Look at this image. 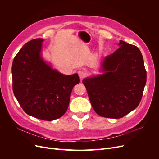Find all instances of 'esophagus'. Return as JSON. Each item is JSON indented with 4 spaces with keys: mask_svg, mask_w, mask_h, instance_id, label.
<instances>
[{
    "mask_svg": "<svg viewBox=\"0 0 159 159\" xmlns=\"http://www.w3.org/2000/svg\"><path fill=\"white\" fill-rule=\"evenodd\" d=\"M78 74H79V77H80L81 79H84V78L86 76V73L84 71H83V70H80V71H79Z\"/></svg>",
    "mask_w": 159,
    "mask_h": 159,
    "instance_id": "1",
    "label": "esophagus"
}]
</instances>
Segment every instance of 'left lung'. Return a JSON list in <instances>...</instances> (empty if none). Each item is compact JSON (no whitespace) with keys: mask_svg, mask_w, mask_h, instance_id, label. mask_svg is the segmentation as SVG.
<instances>
[{"mask_svg":"<svg viewBox=\"0 0 159 159\" xmlns=\"http://www.w3.org/2000/svg\"><path fill=\"white\" fill-rule=\"evenodd\" d=\"M116 51L102 62L105 73L85 79L95 111L106 118L120 119L139 106L146 82V71L139 49L120 40Z\"/></svg>","mask_w":159,"mask_h":159,"instance_id":"left-lung-1","label":"left lung"}]
</instances>
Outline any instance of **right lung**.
Here are the masks:
<instances>
[{"label": "right lung", "mask_w": 159, "mask_h": 159, "mask_svg": "<svg viewBox=\"0 0 159 159\" xmlns=\"http://www.w3.org/2000/svg\"><path fill=\"white\" fill-rule=\"evenodd\" d=\"M43 39L25 44L12 64L13 91L28 115L47 121L57 119L68 109L78 74L65 75L53 70L40 57Z\"/></svg>", "instance_id": "obj_1"}]
</instances>
